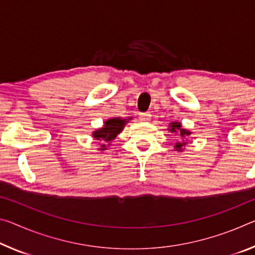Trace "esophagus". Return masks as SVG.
<instances>
[{
  "instance_id": "obj_1",
  "label": "esophagus",
  "mask_w": 255,
  "mask_h": 255,
  "mask_svg": "<svg viewBox=\"0 0 255 255\" xmlns=\"http://www.w3.org/2000/svg\"><path fill=\"white\" fill-rule=\"evenodd\" d=\"M151 113H148V112H145V113H140L139 115V119L142 120V121H144V123H147V121H149L151 120Z\"/></svg>"
}]
</instances>
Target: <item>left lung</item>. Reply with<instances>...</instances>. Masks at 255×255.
Listing matches in <instances>:
<instances>
[{
    "instance_id": "8db88e82",
    "label": "left lung",
    "mask_w": 255,
    "mask_h": 255,
    "mask_svg": "<svg viewBox=\"0 0 255 255\" xmlns=\"http://www.w3.org/2000/svg\"><path fill=\"white\" fill-rule=\"evenodd\" d=\"M168 130L172 132V134L178 135V138H180V140L175 143V147L173 148H175L177 152H183L186 144H187V137L192 135V131H189L188 129L184 128L178 121H172V123L169 124Z\"/></svg>"
}]
</instances>
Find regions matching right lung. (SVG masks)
Here are the masks:
<instances>
[{
    "mask_svg": "<svg viewBox=\"0 0 255 255\" xmlns=\"http://www.w3.org/2000/svg\"><path fill=\"white\" fill-rule=\"evenodd\" d=\"M132 117H129L128 119H121L113 117V118L107 119L104 121L103 127L96 129L92 132V136L94 139L101 142V146L99 147V151H106V149L110 146L111 142L116 138L118 134L124 130L125 125H126L129 120H131Z\"/></svg>",
    "mask_w": 255,
    "mask_h": 255,
    "instance_id": "1",
    "label": "right lung"
}]
</instances>
